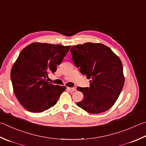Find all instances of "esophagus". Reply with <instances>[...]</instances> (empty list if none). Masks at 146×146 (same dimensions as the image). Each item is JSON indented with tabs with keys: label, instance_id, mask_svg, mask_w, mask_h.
I'll use <instances>...</instances> for the list:
<instances>
[{
	"label": "esophagus",
	"instance_id": "esophagus-1",
	"mask_svg": "<svg viewBox=\"0 0 146 146\" xmlns=\"http://www.w3.org/2000/svg\"><path fill=\"white\" fill-rule=\"evenodd\" d=\"M67 88L70 92H74V91L76 90V88H74V87H68Z\"/></svg>",
	"mask_w": 146,
	"mask_h": 146
}]
</instances>
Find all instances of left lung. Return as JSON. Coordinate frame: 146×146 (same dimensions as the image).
I'll return each instance as SVG.
<instances>
[{"mask_svg":"<svg viewBox=\"0 0 146 146\" xmlns=\"http://www.w3.org/2000/svg\"><path fill=\"white\" fill-rule=\"evenodd\" d=\"M72 59L90 80V87L76 89L84 94L76 105L88 113H101L115 103L125 83L120 59L106 45L87 42L71 48Z\"/></svg>","mask_w":146,"mask_h":146,"instance_id":"left-lung-1","label":"left lung"}]
</instances>
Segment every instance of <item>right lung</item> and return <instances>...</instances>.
<instances>
[{"mask_svg":"<svg viewBox=\"0 0 146 146\" xmlns=\"http://www.w3.org/2000/svg\"><path fill=\"white\" fill-rule=\"evenodd\" d=\"M71 46L35 42L20 52L11 71L13 91L19 103L32 113H42L54 106L65 86L48 82Z\"/></svg>","mask_w":146,"mask_h":146,"instance_id":"obj_1","label":"right lung"}]
</instances>
